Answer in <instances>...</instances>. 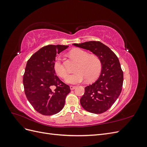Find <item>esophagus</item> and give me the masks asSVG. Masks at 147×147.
Returning <instances> with one entry per match:
<instances>
[{
  "mask_svg": "<svg viewBox=\"0 0 147 147\" xmlns=\"http://www.w3.org/2000/svg\"><path fill=\"white\" fill-rule=\"evenodd\" d=\"M70 88L71 90H75V88H76V86H70Z\"/></svg>",
  "mask_w": 147,
  "mask_h": 147,
  "instance_id": "obj_1",
  "label": "esophagus"
}]
</instances>
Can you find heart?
I'll list each match as a JSON object with an SVG mask.
<instances>
[{
    "label": "heart",
    "mask_w": 147,
    "mask_h": 147,
    "mask_svg": "<svg viewBox=\"0 0 147 147\" xmlns=\"http://www.w3.org/2000/svg\"><path fill=\"white\" fill-rule=\"evenodd\" d=\"M70 55L78 62L76 73L68 75L65 82L71 84H77L86 80L92 82L99 77L102 69V63L96 55H90L82 49L75 48L70 51ZM56 73L61 78H65L67 71L60 56H57L54 63Z\"/></svg>",
    "instance_id": "obj_1"
}]
</instances>
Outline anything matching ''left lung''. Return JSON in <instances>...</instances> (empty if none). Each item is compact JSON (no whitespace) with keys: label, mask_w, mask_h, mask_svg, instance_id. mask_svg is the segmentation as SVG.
Returning a JSON list of instances; mask_svg holds the SVG:
<instances>
[{"label":"left lung","mask_w":147,"mask_h":147,"mask_svg":"<svg viewBox=\"0 0 147 147\" xmlns=\"http://www.w3.org/2000/svg\"><path fill=\"white\" fill-rule=\"evenodd\" d=\"M73 45L90 51L98 56L102 63L99 78L84 88L80 99L82 107L89 112L102 113L117 100L122 90L123 72L116 55L100 42L90 41Z\"/></svg>","instance_id":"obj_1"}]
</instances>
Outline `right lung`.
<instances>
[{"label": "right lung", "mask_w": 147, "mask_h": 147, "mask_svg": "<svg viewBox=\"0 0 147 147\" xmlns=\"http://www.w3.org/2000/svg\"><path fill=\"white\" fill-rule=\"evenodd\" d=\"M67 48L61 45L43 47L26 64L23 76L25 94L34 109L42 115L59 113L70 92L69 86L61 80L54 69L56 54Z\"/></svg>", "instance_id": "add662e5"}]
</instances>
